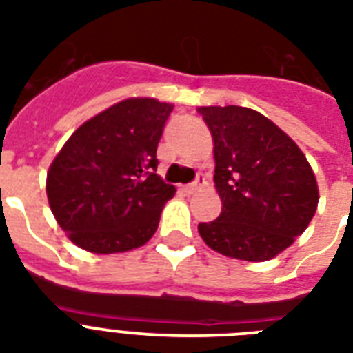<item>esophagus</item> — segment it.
Masks as SVG:
<instances>
[{
    "instance_id": "1",
    "label": "esophagus",
    "mask_w": 353,
    "mask_h": 353,
    "mask_svg": "<svg viewBox=\"0 0 353 353\" xmlns=\"http://www.w3.org/2000/svg\"><path fill=\"white\" fill-rule=\"evenodd\" d=\"M205 176L203 174H198V177H196V179H194L192 183H188V185H185V187H183V190H185V192L187 194H192V192H196V190H198V188H201L205 185Z\"/></svg>"
}]
</instances>
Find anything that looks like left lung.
I'll return each instance as SVG.
<instances>
[{
    "mask_svg": "<svg viewBox=\"0 0 353 353\" xmlns=\"http://www.w3.org/2000/svg\"><path fill=\"white\" fill-rule=\"evenodd\" d=\"M214 139L221 214L199 223L203 241L225 256L265 262L310 225L319 203L306 155L274 122L241 106L198 108Z\"/></svg>",
    "mask_w": 353,
    "mask_h": 353,
    "instance_id": "obj_1",
    "label": "left lung"
}]
</instances>
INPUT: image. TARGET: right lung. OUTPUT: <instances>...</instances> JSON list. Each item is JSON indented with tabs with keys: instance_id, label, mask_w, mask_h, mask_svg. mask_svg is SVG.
Masks as SVG:
<instances>
[{
	"instance_id": "1",
	"label": "right lung",
	"mask_w": 353,
	"mask_h": 353,
	"mask_svg": "<svg viewBox=\"0 0 353 353\" xmlns=\"http://www.w3.org/2000/svg\"><path fill=\"white\" fill-rule=\"evenodd\" d=\"M174 106L126 99L84 122L47 174V198L69 240L97 254L144 245L176 187L157 172V144Z\"/></svg>"
}]
</instances>
